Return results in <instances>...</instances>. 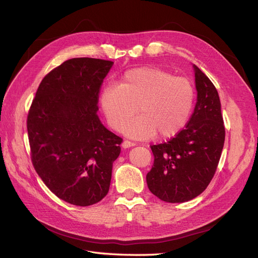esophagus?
I'll return each instance as SVG.
<instances>
[{"instance_id": "34e87169", "label": "esophagus", "mask_w": 258, "mask_h": 258, "mask_svg": "<svg viewBox=\"0 0 258 258\" xmlns=\"http://www.w3.org/2000/svg\"><path fill=\"white\" fill-rule=\"evenodd\" d=\"M135 145H136L135 142H130V141H128V140H124V141L121 143L122 148H129V147H132Z\"/></svg>"}]
</instances>
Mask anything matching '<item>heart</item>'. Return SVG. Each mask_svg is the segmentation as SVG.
<instances>
[{
    "label": "heart",
    "instance_id": "b5f03b06",
    "mask_svg": "<svg viewBox=\"0 0 258 258\" xmlns=\"http://www.w3.org/2000/svg\"><path fill=\"white\" fill-rule=\"evenodd\" d=\"M195 101L191 83L155 67L128 70L119 85L108 84L101 92L100 103L111 128L120 130L139 110L141 115L122 127L139 140L169 139L177 135L189 119Z\"/></svg>",
    "mask_w": 258,
    "mask_h": 258
}]
</instances>
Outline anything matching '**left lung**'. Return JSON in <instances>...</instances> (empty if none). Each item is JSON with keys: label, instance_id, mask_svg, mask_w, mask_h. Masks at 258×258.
<instances>
[{"label": "left lung", "instance_id": "obj_1", "mask_svg": "<svg viewBox=\"0 0 258 258\" xmlns=\"http://www.w3.org/2000/svg\"><path fill=\"white\" fill-rule=\"evenodd\" d=\"M192 68L197 90L194 113L186 127L170 141L151 146L154 165L146 174L148 189L171 204L189 201L207 188L225 141L218 92L197 66Z\"/></svg>", "mask_w": 258, "mask_h": 258}]
</instances>
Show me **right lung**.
<instances>
[{"label": "right lung", "instance_id": "right-lung-1", "mask_svg": "<svg viewBox=\"0 0 258 258\" xmlns=\"http://www.w3.org/2000/svg\"><path fill=\"white\" fill-rule=\"evenodd\" d=\"M114 62L73 58L38 86L27 128L31 159L45 185L69 204L95 205L110 189L121 138L101 122V85Z\"/></svg>", "mask_w": 258, "mask_h": 258}]
</instances>
